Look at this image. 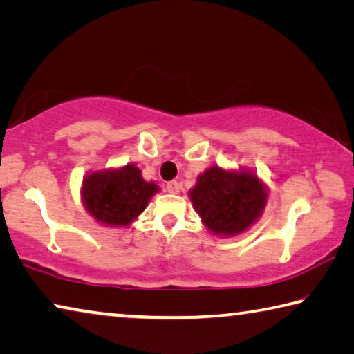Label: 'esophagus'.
<instances>
[{
    "label": "esophagus",
    "mask_w": 354,
    "mask_h": 354,
    "mask_svg": "<svg viewBox=\"0 0 354 354\" xmlns=\"http://www.w3.org/2000/svg\"><path fill=\"white\" fill-rule=\"evenodd\" d=\"M165 189H167V192H169V194H179V189H181V185H179L178 181H170V183H167Z\"/></svg>",
    "instance_id": "esophagus-1"
}]
</instances>
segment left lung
<instances>
[{
	"label": "left lung",
	"instance_id": "obj_1",
	"mask_svg": "<svg viewBox=\"0 0 354 354\" xmlns=\"http://www.w3.org/2000/svg\"><path fill=\"white\" fill-rule=\"evenodd\" d=\"M192 206L211 234L232 237L253 226L267 205V185L253 170L212 165L189 190Z\"/></svg>",
	"mask_w": 354,
	"mask_h": 354
}]
</instances>
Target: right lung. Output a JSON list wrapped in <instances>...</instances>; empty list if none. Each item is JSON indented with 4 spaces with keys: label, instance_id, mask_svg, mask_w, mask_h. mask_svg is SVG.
I'll return each mask as SVG.
<instances>
[{
    "label": "right lung",
    "instance_id": "right-lung-1",
    "mask_svg": "<svg viewBox=\"0 0 354 354\" xmlns=\"http://www.w3.org/2000/svg\"><path fill=\"white\" fill-rule=\"evenodd\" d=\"M159 192L154 181H145L134 164L97 170L82 179L81 200L88 215L100 225L127 227L145 211Z\"/></svg>",
    "mask_w": 354,
    "mask_h": 354
}]
</instances>
